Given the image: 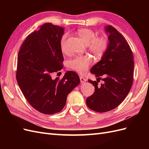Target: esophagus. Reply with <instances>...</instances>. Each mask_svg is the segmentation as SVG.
<instances>
[{
	"label": "esophagus",
	"mask_w": 149,
	"mask_h": 149,
	"mask_svg": "<svg viewBox=\"0 0 149 149\" xmlns=\"http://www.w3.org/2000/svg\"><path fill=\"white\" fill-rule=\"evenodd\" d=\"M79 78H80V80H81V83H84V82L86 81V79L84 77H83L82 76H81Z\"/></svg>",
	"instance_id": "1"
}]
</instances>
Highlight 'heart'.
<instances>
[{
  "label": "heart",
  "instance_id": "heart-1",
  "mask_svg": "<svg viewBox=\"0 0 149 149\" xmlns=\"http://www.w3.org/2000/svg\"><path fill=\"white\" fill-rule=\"evenodd\" d=\"M78 34L83 41L88 45V48L94 55L100 57L103 55L107 48V41L104 37H97V34L91 29H83L78 31ZM68 37L65 33L60 41L61 49L63 53L66 52V42ZM91 59L89 56H77L68 61V66L79 73H84L91 64Z\"/></svg>",
  "mask_w": 149,
  "mask_h": 149
}]
</instances>
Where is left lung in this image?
I'll use <instances>...</instances> for the list:
<instances>
[{
	"label": "left lung",
	"instance_id": "left-lung-1",
	"mask_svg": "<svg viewBox=\"0 0 149 149\" xmlns=\"http://www.w3.org/2000/svg\"><path fill=\"white\" fill-rule=\"evenodd\" d=\"M104 29L109 41L107 48L101 60L90 70L97 79L102 76L104 83L97 86L96 81L88 80L95 86V91L86 99L88 107L98 112L118 107L127 96L133 82L134 57L127 42L111 25Z\"/></svg>",
	"mask_w": 149,
	"mask_h": 149
}]
</instances>
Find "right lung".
<instances>
[{
	"label": "right lung",
	"mask_w": 149,
	"mask_h": 149,
	"mask_svg": "<svg viewBox=\"0 0 149 149\" xmlns=\"http://www.w3.org/2000/svg\"><path fill=\"white\" fill-rule=\"evenodd\" d=\"M64 31L62 26L44 24L26 38L18 54V84L30 104L45 114L60 112L80 83L78 74L71 71L61 79L52 78L63 67L60 41Z\"/></svg>",
	"instance_id": "1"
}]
</instances>
